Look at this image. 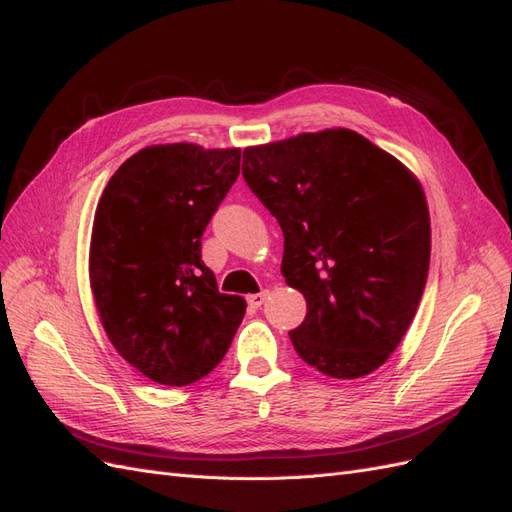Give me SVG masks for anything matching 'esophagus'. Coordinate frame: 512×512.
Wrapping results in <instances>:
<instances>
[{"label": "esophagus", "instance_id": "1", "mask_svg": "<svg viewBox=\"0 0 512 512\" xmlns=\"http://www.w3.org/2000/svg\"><path fill=\"white\" fill-rule=\"evenodd\" d=\"M267 297H269V292H267V290L256 292V294H250V297H247V305H250L252 309H258L262 303L267 301Z\"/></svg>", "mask_w": 512, "mask_h": 512}]
</instances>
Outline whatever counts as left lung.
I'll use <instances>...</instances> for the list:
<instances>
[{"instance_id":"1","label":"left lung","mask_w":512,"mask_h":512,"mask_svg":"<svg viewBox=\"0 0 512 512\" xmlns=\"http://www.w3.org/2000/svg\"><path fill=\"white\" fill-rule=\"evenodd\" d=\"M243 179L284 232L282 275L307 316L290 331L331 378L378 369L423 297L431 228L421 183L391 153L335 128L247 147Z\"/></svg>"}]
</instances>
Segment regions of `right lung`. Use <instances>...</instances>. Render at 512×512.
<instances>
[{
	"label": "right lung",
	"mask_w": 512,
	"mask_h": 512,
	"mask_svg": "<svg viewBox=\"0 0 512 512\" xmlns=\"http://www.w3.org/2000/svg\"><path fill=\"white\" fill-rule=\"evenodd\" d=\"M239 162L241 149L153 145L123 162L102 192L91 292L115 350L158 384L205 378L243 320L245 299L222 294L200 256Z\"/></svg>",
	"instance_id": "1"
}]
</instances>
